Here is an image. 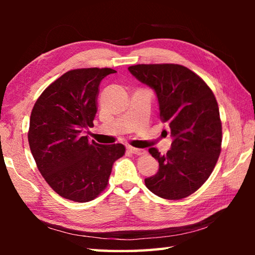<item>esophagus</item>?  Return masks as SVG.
Segmentation results:
<instances>
[{
    "label": "esophagus",
    "mask_w": 255,
    "mask_h": 255,
    "mask_svg": "<svg viewBox=\"0 0 255 255\" xmlns=\"http://www.w3.org/2000/svg\"><path fill=\"white\" fill-rule=\"evenodd\" d=\"M127 150H128L129 153L135 154V155H141V154H145V150H144V149L135 148V147H131V146H127Z\"/></svg>",
    "instance_id": "1"
}]
</instances>
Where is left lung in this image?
Returning a JSON list of instances; mask_svg holds the SVG:
<instances>
[{
	"label": "left lung",
	"instance_id": "1",
	"mask_svg": "<svg viewBox=\"0 0 255 255\" xmlns=\"http://www.w3.org/2000/svg\"><path fill=\"white\" fill-rule=\"evenodd\" d=\"M128 71L154 90L159 119L169 125L173 139L165 155L148 149L158 161V171L145 179L146 187L169 200L192 195L209 178L221 154L222 123L213 91L178 64H139Z\"/></svg>",
	"mask_w": 255,
	"mask_h": 255
}]
</instances>
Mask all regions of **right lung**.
I'll use <instances>...</instances> for the list:
<instances>
[{"label": "right lung", "instance_id": "right-lung-1", "mask_svg": "<svg viewBox=\"0 0 255 255\" xmlns=\"http://www.w3.org/2000/svg\"><path fill=\"white\" fill-rule=\"evenodd\" d=\"M111 68H80L63 74L38 98L28 140L38 170L55 192L75 202L93 200L106 189L123 144L100 145L83 131L93 127L99 85Z\"/></svg>", "mask_w": 255, "mask_h": 255}]
</instances>
